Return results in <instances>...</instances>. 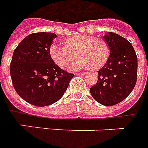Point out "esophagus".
I'll use <instances>...</instances> for the list:
<instances>
[{"instance_id": "1", "label": "esophagus", "mask_w": 148, "mask_h": 148, "mask_svg": "<svg viewBox=\"0 0 148 148\" xmlns=\"http://www.w3.org/2000/svg\"><path fill=\"white\" fill-rule=\"evenodd\" d=\"M86 74V73H75V75H84Z\"/></svg>"}]
</instances>
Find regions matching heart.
I'll return each mask as SVG.
<instances>
[{
	"mask_svg": "<svg viewBox=\"0 0 148 148\" xmlns=\"http://www.w3.org/2000/svg\"><path fill=\"white\" fill-rule=\"evenodd\" d=\"M64 47L53 44L50 47V56L53 62L62 69H65L70 62L78 58L69 69H90L97 70L104 66L110 56V48L101 38L84 34H78L63 41Z\"/></svg>",
	"mask_w": 148,
	"mask_h": 148,
	"instance_id": "heart-1",
	"label": "heart"
}]
</instances>
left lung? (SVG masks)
I'll use <instances>...</instances> for the list:
<instances>
[{
	"mask_svg": "<svg viewBox=\"0 0 148 148\" xmlns=\"http://www.w3.org/2000/svg\"><path fill=\"white\" fill-rule=\"evenodd\" d=\"M104 39L109 46V58L97 71V82L90 92L96 101L112 106L126 98L136 85L137 57L132 44L123 36L108 32Z\"/></svg>",
	"mask_w": 148,
	"mask_h": 148,
	"instance_id": "left-lung-1",
	"label": "left lung"
}]
</instances>
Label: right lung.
<instances>
[{"label":"right lung","mask_w":148,"mask_h":148,"mask_svg":"<svg viewBox=\"0 0 148 148\" xmlns=\"http://www.w3.org/2000/svg\"><path fill=\"white\" fill-rule=\"evenodd\" d=\"M57 36L34 33L15 49L10 73L15 91L28 103L44 107L57 102L67 90L73 74L60 69L50 56V47Z\"/></svg>","instance_id":"1"}]
</instances>
